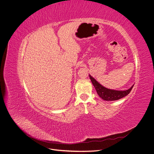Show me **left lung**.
<instances>
[{
    "label": "left lung",
    "instance_id": "obj_1",
    "mask_svg": "<svg viewBox=\"0 0 154 154\" xmlns=\"http://www.w3.org/2000/svg\"><path fill=\"white\" fill-rule=\"evenodd\" d=\"M90 80L93 83V86L94 87L97 94L99 95L101 99L104 101H116L120 100L122 97L127 96L131 91V89L133 88L134 85L131 86V88L127 90H111L104 87V86L101 85L100 83L96 80L91 75H89Z\"/></svg>",
    "mask_w": 154,
    "mask_h": 154
}]
</instances>
